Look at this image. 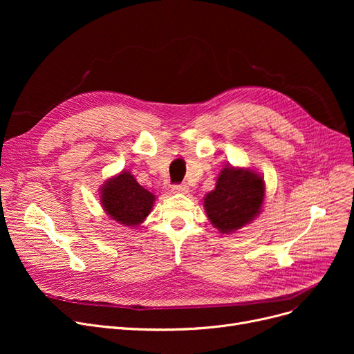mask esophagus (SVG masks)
Wrapping results in <instances>:
<instances>
[{
	"mask_svg": "<svg viewBox=\"0 0 354 354\" xmlns=\"http://www.w3.org/2000/svg\"><path fill=\"white\" fill-rule=\"evenodd\" d=\"M188 189L189 188L185 183H175V185H172V192H175V194H187Z\"/></svg>",
	"mask_w": 354,
	"mask_h": 354,
	"instance_id": "1",
	"label": "esophagus"
}]
</instances>
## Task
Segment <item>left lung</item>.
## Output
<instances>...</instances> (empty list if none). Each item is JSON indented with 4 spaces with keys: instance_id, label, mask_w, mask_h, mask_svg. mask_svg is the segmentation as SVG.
<instances>
[{
    "instance_id": "8db88e82",
    "label": "left lung",
    "mask_w": 354,
    "mask_h": 354,
    "mask_svg": "<svg viewBox=\"0 0 354 354\" xmlns=\"http://www.w3.org/2000/svg\"><path fill=\"white\" fill-rule=\"evenodd\" d=\"M264 192V180L258 174L227 166L218 176L215 189L203 199V207L221 234H231L259 214Z\"/></svg>"
}]
</instances>
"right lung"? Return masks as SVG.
I'll use <instances>...</instances> for the list:
<instances>
[{"instance_id": "right-lung-1", "label": "right lung", "mask_w": 354, "mask_h": 354, "mask_svg": "<svg viewBox=\"0 0 354 354\" xmlns=\"http://www.w3.org/2000/svg\"><path fill=\"white\" fill-rule=\"evenodd\" d=\"M106 214L126 227H138L151 214L155 195L146 191L129 172L109 179L100 192Z\"/></svg>"}]
</instances>
